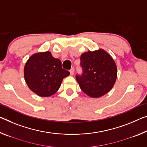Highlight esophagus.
<instances>
[{"label": "esophagus", "mask_w": 147, "mask_h": 147, "mask_svg": "<svg viewBox=\"0 0 147 147\" xmlns=\"http://www.w3.org/2000/svg\"><path fill=\"white\" fill-rule=\"evenodd\" d=\"M70 73H71V75H73L74 74V68H71V69L70 70Z\"/></svg>", "instance_id": "34e87169"}]
</instances>
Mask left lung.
<instances>
[{"label": "left lung", "mask_w": 147, "mask_h": 147, "mask_svg": "<svg viewBox=\"0 0 147 147\" xmlns=\"http://www.w3.org/2000/svg\"><path fill=\"white\" fill-rule=\"evenodd\" d=\"M82 73L76 74L79 86L86 95L97 98L113 88L117 77L114 59L103 50L82 53L80 56Z\"/></svg>", "instance_id": "8db88e82"}]
</instances>
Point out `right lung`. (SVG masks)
<instances>
[{"mask_svg":"<svg viewBox=\"0 0 147 147\" xmlns=\"http://www.w3.org/2000/svg\"><path fill=\"white\" fill-rule=\"evenodd\" d=\"M70 73L61 67V61L50 52L34 53L28 59L24 68L25 82L40 97H49L59 90L63 79Z\"/></svg>","mask_w":147,"mask_h":147,"instance_id":"right-lung-1","label":"right lung"}]
</instances>
